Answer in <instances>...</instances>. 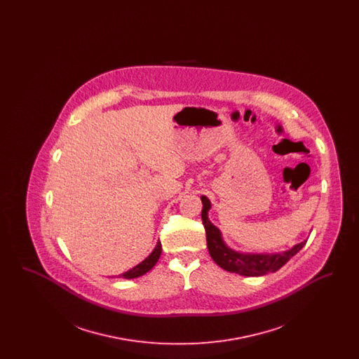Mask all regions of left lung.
I'll return each mask as SVG.
<instances>
[{"label": "left lung", "instance_id": "8db88e82", "mask_svg": "<svg viewBox=\"0 0 359 359\" xmlns=\"http://www.w3.org/2000/svg\"><path fill=\"white\" fill-rule=\"evenodd\" d=\"M202 221L205 229L207 248L211 258L227 272L238 273L241 276H264L273 273L284 266L292 257L303 249L307 241L294 245L290 250L276 253V255H255V253H239L230 249L222 238L221 230L210 222L208 210L211 208L210 201L202 196Z\"/></svg>", "mask_w": 359, "mask_h": 359}]
</instances>
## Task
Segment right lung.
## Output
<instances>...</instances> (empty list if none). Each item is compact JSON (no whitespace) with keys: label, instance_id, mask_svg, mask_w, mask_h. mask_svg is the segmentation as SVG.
I'll use <instances>...</instances> for the list:
<instances>
[{"label":"right lung","instance_id":"add662e5","mask_svg":"<svg viewBox=\"0 0 359 359\" xmlns=\"http://www.w3.org/2000/svg\"><path fill=\"white\" fill-rule=\"evenodd\" d=\"M160 255H161V243H160V241H158L157 245H156V248L154 249V252H152L149 256L147 257L144 261H141L135 268L129 269V271L125 272V273L118 274L117 277H123V278L130 280V278H136V277H140V276L149 272V271L154 268V265H156L157 259L160 258Z\"/></svg>","mask_w":359,"mask_h":359}]
</instances>
